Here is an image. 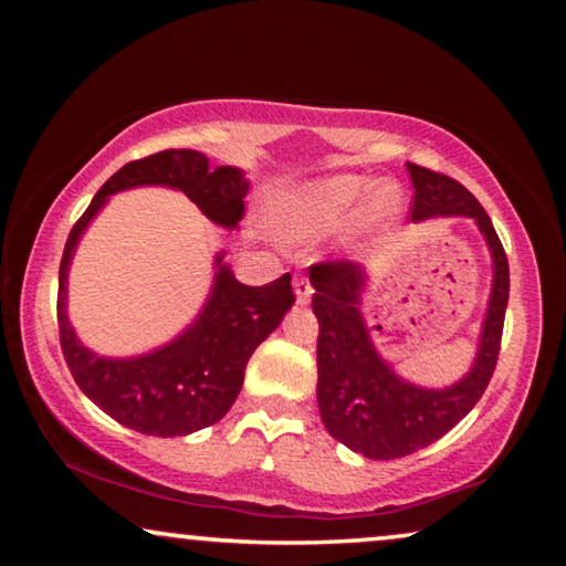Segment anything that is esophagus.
<instances>
[{
	"mask_svg": "<svg viewBox=\"0 0 566 566\" xmlns=\"http://www.w3.org/2000/svg\"><path fill=\"white\" fill-rule=\"evenodd\" d=\"M312 284L306 276H294V294H296V302L300 304H310L312 300Z\"/></svg>",
	"mask_w": 566,
	"mask_h": 566,
	"instance_id": "1",
	"label": "esophagus"
}]
</instances>
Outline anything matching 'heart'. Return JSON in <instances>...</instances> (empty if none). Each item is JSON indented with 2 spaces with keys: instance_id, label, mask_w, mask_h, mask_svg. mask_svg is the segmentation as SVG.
Returning a JSON list of instances; mask_svg holds the SVG:
<instances>
[{
  "instance_id": "obj_1",
  "label": "heart",
  "mask_w": 566,
  "mask_h": 566,
  "mask_svg": "<svg viewBox=\"0 0 566 566\" xmlns=\"http://www.w3.org/2000/svg\"><path fill=\"white\" fill-rule=\"evenodd\" d=\"M401 209L405 191L397 181L344 171L282 191L272 202V224L284 242H314L339 232L342 244L354 249L395 224Z\"/></svg>"
}]
</instances>
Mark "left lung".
<instances>
[{"label": "left lung", "mask_w": 566, "mask_h": 566, "mask_svg": "<svg viewBox=\"0 0 566 566\" xmlns=\"http://www.w3.org/2000/svg\"><path fill=\"white\" fill-rule=\"evenodd\" d=\"M415 205L411 222L467 217L492 254V292L472 367L454 385L432 389L399 377L375 347L361 296L369 272L357 262L310 266L312 312L319 322L317 405L327 432L367 459H399L444 437L482 399L494 375L510 302V264L484 207L459 181L407 165Z\"/></svg>", "instance_id": "8db88e82"}]
</instances>
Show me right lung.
<instances>
[{
	"mask_svg": "<svg viewBox=\"0 0 566 566\" xmlns=\"http://www.w3.org/2000/svg\"><path fill=\"white\" fill-rule=\"evenodd\" d=\"M137 187H167L187 195L202 214L232 232L244 214L249 179L239 167L209 169V159L195 149H167L129 161L94 195L87 212L72 227L60 264L62 352L80 389L102 411L134 432L151 437H185L222 419L242 389L247 361L280 327L292 310V276L264 286H247L214 256V280L195 322L175 339L137 357H104L76 337L66 314V282L76 244L112 195Z\"/></svg>",
	"mask_w": 566,
	"mask_h": 566,
	"instance_id": "right-lung-1",
	"label": "right lung"
}]
</instances>
